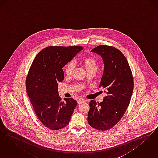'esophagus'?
Masks as SVG:
<instances>
[{"label": "esophagus", "mask_w": 158, "mask_h": 158, "mask_svg": "<svg viewBox=\"0 0 158 158\" xmlns=\"http://www.w3.org/2000/svg\"><path fill=\"white\" fill-rule=\"evenodd\" d=\"M85 102L84 100H83V99H80V100H78L77 101V103H78V104H80L83 103V102Z\"/></svg>", "instance_id": "esophagus-1"}]
</instances>
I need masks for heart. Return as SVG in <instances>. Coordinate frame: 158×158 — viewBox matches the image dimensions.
<instances>
[{
  "mask_svg": "<svg viewBox=\"0 0 158 158\" xmlns=\"http://www.w3.org/2000/svg\"><path fill=\"white\" fill-rule=\"evenodd\" d=\"M82 64L88 73L96 72L98 67V61L96 58L91 56H85L83 58ZM75 69V64L73 61L69 62L65 68V76L69 77L72 76Z\"/></svg>",
  "mask_w": 158,
  "mask_h": 158,
  "instance_id": "b5f03b06",
  "label": "heart"
}]
</instances>
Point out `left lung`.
<instances>
[{"mask_svg":"<svg viewBox=\"0 0 158 158\" xmlns=\"http://www.w3.org/2000/svg\"><path fill=\"white\" fill-rule=\"evenodd\" d=\"M91 52L101 55L104 69L99 87L107 95L102 102L91 100L88 122L98 131H107L123 116L131 102L133 90V75L123 54L112 46L100 45Z\"/></svg>","mask_w":158,"mask_h":158,"instance_id":"obj_1","label":"left lung"}]
</instances>
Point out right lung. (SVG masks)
Here are the masks:
<instances>
[{"label": "right lung", "instance_id": "right-lung-1", "mask_svg": "<svg viewBox=\"0 0 158 158\" xmlns=\"http://www.w3.org/2000/svg\"><path fill=\"white\" fill-rule=\"evenodd\" d=\"M83 47L49 46L36 55L26 78V90L38 118L45 127L58 131L70 120L77 103L73 98L62 101L58 83L64 78L62 70Z\"/></svg>", "mask_w": 158, "mask_h": 158}]
</instances>
